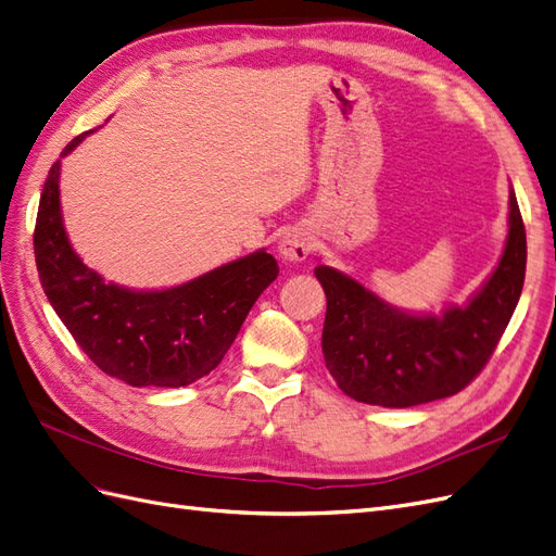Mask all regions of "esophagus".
<instances>
[{"instance_id": "1", "label": "esophagus", "mask_w": 556, "mask_h": 556, "mask_svg": "<svg viewBox=\"0 0 556 556\" xmlns=\"http://www.w3.org/2000/svg\"><path fill=\"white\" fill-rule=\"evenodd\" d=\"M278 250L288 262H304L313 250V237L306 229H290L280 239Z\"/></svg>"}]
</instances>
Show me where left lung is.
<instances>
[{
    "label": "left lung",
    "instance_id": "left-lung-1",
    "mask_svg": "<svg viewBox=\"0 0 556 556\" xmlns=\"http://www.w3.org/2000/svg\"><path fill=\"white\" fill-rule=\"evenodd\" d=\"M506 250L466 306L413 315L331 266H315L327 294L323 352L336 384L355 401L410 408L462 392L490 362L521 294L527 231L510 190Z\"/></svg>",
    "mask_w": 556,
    "mask_h": 556
}]
</instances>
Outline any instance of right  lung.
<instances>
[{"instance_id": "right-lung-1", "label": "right lung", "mask_w": 556, "mask_h": 556, "mask_svg": "<svg viewBox=\"0 0 556 556\" xmlns=\"http://www.w3.org/2000/svg\"><path fill=\"white\" fill-rule=\"evenodd\" d=\"M86 139L80 134L62 155ZM60 160L50 166L35 227L41 288L80 350L111 378L131 387H182L208 376L257 296L278 276L266 250L213 268L169 290L139 292L106 282L66 239L60 208Z\"/></svg>"}]
</instances>
